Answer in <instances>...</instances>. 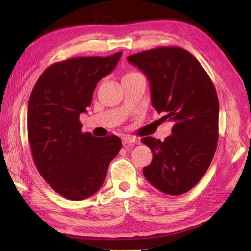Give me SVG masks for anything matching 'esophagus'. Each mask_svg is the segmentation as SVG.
Segmentation results:
<instances>
[{
	"instance_id": "1",
	"label": "esophagus",
	"mask_w": 251,
	"mask_h": 251,
	"mask_svg": "<svg viewBox=\"0 0 251 251\" xmlns=\"http://www.w3.org/2000/svg\"><path fill=\"white\" fill-rule=\"evenodd\" d=\"M137 141H138L137 138L132 137V136H125V137H123V139H122L123 146H124V147L128 146V145H131V143H135Z\"/></svg>"
}]
</instances>
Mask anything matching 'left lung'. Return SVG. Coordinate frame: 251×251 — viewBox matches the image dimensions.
I'll use <instances>...</instances> for the list:
<instances>
[{
  "instance_id": "8db88e82",
  "label": "left lung",
  "mask_w": 251,
  "mask_h": 251,
  "mask_svg": "<svg viewBox=\"0 0 251 251\" xmlns=\"http://www.w3.org/2000/svg\"><path fill=\"white\" fill-rule=\"evenodd\" d=\"M141 70L151 86V101L162 121L174 122L164 141L145 137L153 161L143 175L163 193L180 195L202 178L218 142L219 100L205 69L188 50L162 46L127 58Z\"/></svg>"
}]
</instances>
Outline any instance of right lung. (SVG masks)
I'll list each match as a JSON object with an SVG mask.
<instances>
[{"label": "right lung", "mask_w": 251, "mask_h": 251, "mask_svg": "<svg viewBox=\"0 0 251 251\" xmlns=\"http://www.w3.org/2000/svg\"><path fill=\"white\" fill-rule=\"evenodd\" d=\"M121 56L116 52L56 62L32 89L28 105L32 157L43 179L66 199L81 201L95 194L121 150L119 137L84 134L79 122L97 83L113 70Z\"/></svg>", "instance_id": "add662e5"}]
</instances>
